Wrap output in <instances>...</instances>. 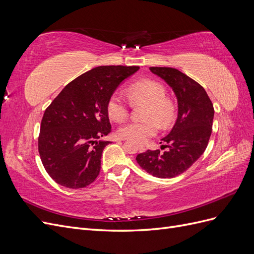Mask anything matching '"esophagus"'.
I'll list each match as a JSON object with an SVG mask.
<instances>
[{
	"instance_id": "34e87169",
	"label": "esophagus",
	"mask_w": 254,
	"mask_h": 254,
	"mask_svg": "<svg viewBox=\"0 0 254 254\" xmlns=\"http://www.w3.org/2000/svg\"><path fill=\"white\" fill-rule=\"evenodd\" d=\"M139 150H140V152H144V151L146 150L145 146H144V145H142V144H140V145H139Z\"/></svg>"
}]
</instances>
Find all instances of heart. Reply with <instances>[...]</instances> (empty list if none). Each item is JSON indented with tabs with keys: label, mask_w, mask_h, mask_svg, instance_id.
<instances>
[{
	"label": "heart",
	"mask_w": 254,
	"mask_h": 254,
	"mask_svg": "<svg viewBox=\"0 0 254 254\" xmlns=\"http://www.w3.org/2000/svg\"><path fill=\"white\" fill-rule=\"evenodd\" d=\"M130 102L146 103L143 121L126 123L118 130L122 139L132 140L137 143L147 141L159 131V124L163 128L170 126L176 117V105L171 97L166 96V88L162 82L153 78H141L127 88ZM109 118L114 122H123L129 115V106L119 93L109 96L106 104Z\"/></svg>",
	"instance_id": "1"
}]
</instances>
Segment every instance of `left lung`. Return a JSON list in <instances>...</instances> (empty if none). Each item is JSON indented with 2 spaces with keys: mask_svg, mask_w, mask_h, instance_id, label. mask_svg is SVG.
I'll return each instance as SVG.
<instances>
[{
  "mask_svg": "<svg viewBox=\"0 0 254 254\" xmlns=\"http://www.w3.org/2000/svg\"><path fill=\"white\" fill-rule=\"evenodd\" d=\"M149 70L173 88L178 99V119L161 149L139 153L135 160L158 178H174L186 172L204 152L212 133L214 107L205 90L177 68L150 66Z\"/></svg>",
  "mask_w": 254,
  "mask_h": 254,
  "instance_id": "obj_1",
  "label": "left lung"
}]
</instances>
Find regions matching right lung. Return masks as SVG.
<instances>
[{"mask_svg": "<svg viewBox=\"0 0 254 254\" xmlns=\"http://www.w3.org/2000/svg\"><path fill=\"white\" fill-rule=\"evenodd\" d=\"M140 66L104 65L68 82L44 111L38 150L45 171L60 186L82 189L101 171L102 153L111 132L106 110L109 96Z\"/></svg>", "mask_w": 254, "mask_h": 254, "instance_id": "obj_1", "label": "right lung"}]
</instances>
